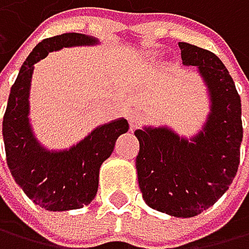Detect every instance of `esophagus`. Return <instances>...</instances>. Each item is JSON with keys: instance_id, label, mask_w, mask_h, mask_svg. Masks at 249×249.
Segmentation results:
<instances>
[{"instance_id": "obj_1", "label": "esophagus", "mask_w": 249, "mask_h": 249, "mask_svg": "<svg viewBox=\"0 0 249 249\" xmlns=\"http://www.w3.org/2000/svg\"><path fill=\"white\" fill-rule=\"evenodd\" d=\"M128 124H130V128L131 130H135V128H138L139 125H141V122L143 121V113L141 111V110H138V108H135V110H131L130 113H128Z\"/></svg>"}]
</instances>
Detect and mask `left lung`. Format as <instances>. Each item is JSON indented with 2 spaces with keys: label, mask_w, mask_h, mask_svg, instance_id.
Masks as SVG:
<instances>
[{
  "label": "left lung",
  "mask_w": 249,
  "mask_h": 249,
  "mask_svg": "<svg viewBox=\"0 0 249 249\" xmlns=\"http://www.w3.org/2000/svg\"><path fill=\"white\" fill-rule=\"evenodd\" d=\"M183 66H197L208 86L211 113L193 141L168 128L136 130L138 180L145 203L176 217H193L228 190L240 162L242 106L234 81L210 50L179 42Z\"/></svg>",
  "instance_id": "obj_1"
}]
</instances>
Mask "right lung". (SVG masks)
<instances>
[{
	"instance_id": "right-lung-1",
	"label": "right lung",
	"mask_w": 249,
	"mask_h": 249,
	"mask_svg": "<svg viewBox=\"0 0 249 249\" xmlns=\"http://www.w3.org/2000/svg\"><path fill=\"white\" fill-rule=\"evenodd\" d=\"M96 39L82 33H62L41 41L27 56L12 86L2 121L7 165L24 193L41 208L67 211L82 208L94 199L99 168L110 158L116 139L128 131L125 119L93 130L67 151H47L33 138L29 124V91L33 64L49 52L71 46H89Z\"/></svg>"
}]
</instances>
